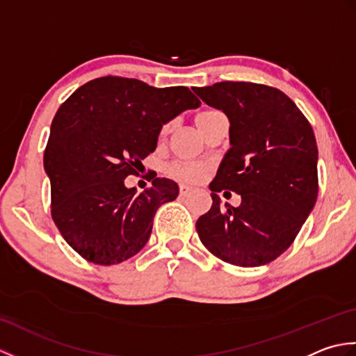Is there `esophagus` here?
I'll list each match as a JSON object with an SVG mask.
<instances>
[{"mask_svg":"<svg viewBox=\"0 0 356 356\" xmlns=\"http://www.w3.org/2000/svg\"><path fill=\"white\" fill-rule=\"evenodd\" d=\"M179 193H180V195H182V197H186V195H190L193 193V188L182 184V185L179 186Z\"/></svg>","mask_w":356,"mask_h":356,"instance_id":"obj_1","label":"esophagus"}]
</instances>
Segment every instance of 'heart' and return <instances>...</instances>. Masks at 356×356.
I'll use <instances>...</instances> for the list:
<instances>
[{
    "mask_svg": "<svg viewBox=\"0 0 356 356\" xmlns=\"http://www.w3.org/2000/svg\"><path fill=\"white\" fill-rule=\"evenodd\" d=\"M222 113L216 110H203L197 116H195V125H197L199 130L203 133L211 124V120L217 118ZM170 130V125L166 124L162 127V134H166ZM166 172L170 174L171 177H176L179 180H184V182H199L202 177L207 174V166L202 163H193V162H172L166 166Z\"/></svg>",
    "mask_w": 356,
    "mask_h": 356,
    "instance_id": "heart-1",
    "label": "heart"
}]
</instances>
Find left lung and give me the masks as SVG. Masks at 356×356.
Listing matches in <instances>:
<instances>
[{
    "instance_id": "1",
    "label": "left lung",
    "mask_w": 356,
    "mask_h": 356,
    "mask_svg": "<svg viewBox=\"0 0 356 356\" xmlns=\"http://www.w3.org/2000/svg\"><path fill=\"white\" fill-rule=\"evenodd\" d=\"M229 119V143L213 182V207L195 229L211 254L241 268L268 264L297 237L318 195V148L309 120L283 92L252 82L194 87ZM241 194L221 208L218 193Z\"/></svg>"
}]
</instances>
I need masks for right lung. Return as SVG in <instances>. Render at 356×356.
<instances>
[{
  "label": "right lung",
  "mask_w": 356,
  "mask_h": 356,
  "mask_svg": "<svg viewBox=\"0 0 356 356\" xmlns=\"http://www.w3.org/2000/svg\"><path fill=\"white\" fill-rule=\"evenodd\" d=\"M199 105L186 87L104 76L79 87L58 108L44 151L51 217L87 261L118 264L147 245L156 211L177 197L179 186L156 177L136 194L124 180L156 149L162 127Z\"/></svg>",
  "instance_id": "1"
}]
</instances>
